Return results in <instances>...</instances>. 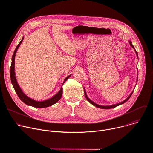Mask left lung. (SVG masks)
Instances as JSON below:
<instances>
[{
  "label": "left lung",
  "mask_w": 153,
  "mask_h": 153,
  "mask_svg": "<svg viewBox=\"0 0 153 153\" xmlns=\"http://www.w3.org/2000/svg\"><path fill=\"white\" fill-rule=\"evenodd\" d=\"M129 43H130V45H132V43H131V42L129 41Z\"/></svg>",
  "instance_id": "8db88e82"
}]
</instances>
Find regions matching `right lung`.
I'll return each mask as SVG.
<instances>
[{
	"label": "right lung",
	"mask_w": 153,
	"mask_h": 153,
	"mask_svg": "<svg viewBox=\"0 0 153 153\" xmlns=\"http://www.w3.org/2000/svg\"><path fill=\"white\" fill-rule=\"evenodd\" d=\"M22 41L20 42V43H19V45L16 47V50L14 53V54L12 57V62H11V68H10V79H11V83H12V85L13 86V88L17 95V96L19 97V98L20 99V100L24 102L25 104L27 105H29V106H33L34 108H47V107H49L54 104H55L57 101H59L61 97H62V91H60V93H59V94L55 98H54L53 100H50L49 102H45V103H33L29 101H28L27 100H25V98L22 96L19 91H18V89L17 88V87H16V85L14 83V79H13V64H14V54L16 53L18 47L20 46V43L22 42Z\"/></svg>",
	"instance_id": "1"
}]
</instances>
